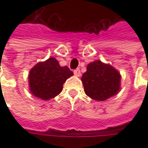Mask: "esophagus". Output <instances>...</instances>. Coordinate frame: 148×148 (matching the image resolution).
I'll list each match as a JSON object with an SVG mask.
<instances>
[{
	"instance_id": "34e87169",
	"label": "esophagus",
	"mask_w": 148,
	"mask_h": 148,
	"mask_svg": "<svg viewBox=\"0 0 148 148\" xmlns=\"http://www.w3.org/2000/svg\"><path fill=\"white\" fill-rule=\"evenodd\" d=\"M74 75L77 77H80V76H81V71H80V69H76V70L74 71Z\"/></svg>"
}]
</instances>
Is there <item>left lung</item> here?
<instances>
[{
  "instance_id": "1",
  "label": "left lung",
  "mask_w": 148,
  "mask_h": 148,
  "mask_svg": "<svg viewBox=\"0 0 148 148\" xmlns=\"http://www.w3.org/2000/svg\"><path fill=\"white\" fill-rule=\"evenodd\" d=\"M84 91L91 99L105 101L121 89V75L113 66L95 60L89 63L82 77Z\"/></svg>"
}]
</instances>
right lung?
I'll return each mask as SVG.
<instances>
[{
  "label": "right lung",
  "mask_w": 148,
  "mask_h": 148,
  "mask_svg": "<svg viewBox=\"0 0 148 148\" xmlns=\"http://www.w3.org/2000/svg\"><path fill=\"white\" fill-rule=\"evenodd\" d=\"M72 75L73 72L66 66H61L58 61L51 57L30 69L29 88L35 97L49 100L62 92L64 82Z\"/></svg>",
  "instance_id": "obj_1"
}]
</instances>
